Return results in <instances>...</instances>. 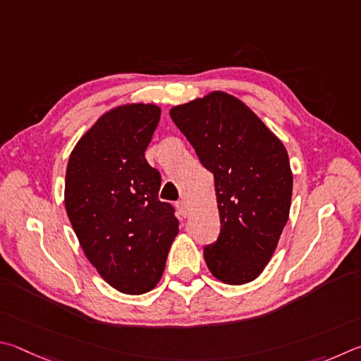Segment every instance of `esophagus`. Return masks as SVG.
Segmentation results:
<instances>
[{"label":"esophagus","mask_w":361,"mask_h":361,"mask_svg":"<svg viewBox=\"0 0 361 361\" xmlns=\"http://www.w3.org/2000/svg\"><path fill=\"white\" fill-rule=\"evenodd\" d=\"M176 207H177V211H179V214L182 217H188L190 216V207H188V204H187V201L185 200H180L179 203L176 204Z\"/></svg>","instance_id":"34e87169"}]
</instances>
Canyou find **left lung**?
Listing matches in <instances>:
<instances>
[{"mask_svg": "<svg viewBox=\"0 0 361 361\" xmlns=\"http://www.w3.org/2000/svg\"><path fill=\"white\" fill-rule=\"evenodd\" d=\"M216 180L220 235L204 247L216 279L255 281L269 263L288 220L293 174L279 137L241 99L211 92L169 111Z\"/></svg>", "mask_w": 361, "mask_h": 361, "instance_id": "8db88e82", "label": "left lung"}]
</instances>
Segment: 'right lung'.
Instances as JSON below:
<instances>
[{
  "instance_id": "right-lung-1",
  "label": "right lung",
  "mask_w": 361,
  "mask_h": 361,
  "mask_svg": "<svg viewBox=\"0 0 361 361\" xmlns=\"http://www.w3.org/2000/svg\"><path fill=\"white\" fill-rule=\"evenodd\" d=\"M157 104L131 103L103 114L75 144L65 207L79 244L118 292L154 288L179 233L174 207L158 200L161 177L144 152L160 122Z\"/></svg>"
}]
</instances>
